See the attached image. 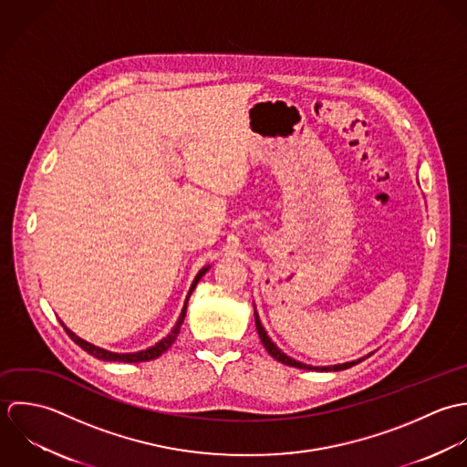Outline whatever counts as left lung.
<instances>
[{"label":"left lung","instance_id":"1","mask_svg":"<svg viewBox=\"0 0 467 467\" xmlns=\"http://www.w3.org/2000/svg\"><path fill=\"white\" fill-rule=\"evenodd\" d=\"M254 321H256V330H258V336H260V339H262V345L265 347V350L276 359V361H280L283 365H288V367H294V368H301V370H316V372H339V370H347V368H352L354 365H358V363H361V361H365V358H361V359H358V361H350V363H343V365H334V367H310V365H305V363H299V361H296V359H292V358H288L286 354H283L280 348L273 343V339L267 336V332H265V328H264V325H262V321H260V316H258V312H256V308H254ZM368 358V356H367Z\"/></svg>","mask_w":467,"mask_h":467}]
</instances>
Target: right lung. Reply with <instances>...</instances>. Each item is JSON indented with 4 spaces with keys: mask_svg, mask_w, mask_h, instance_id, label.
Returning a JSON list of instances; mask_svg holds the SVG:
<instances>
[{
    "mask_svg": "<svg viewBox=\"0 0 467 467\" xmlns=\"http://www.w3.org/2000/svg\"><path fill=\"white\" fill-rule=\"evenodd\" d=\"M209 271V265L207 267H203V269H200L198 271V275L194 276V280L191 283V288H189V292H187L186 303H184V308H182V312H181V316H179V321H177V325L171 328V332L164 337V339H161L159 343H155L153 347H150V348H146V350H140V352H133V354H117V352H109V350H104V348H100V347H95L92 343H88V341H85V339H81L79 336H76L70 328H67L65 327V323L61 321V325H63V328L67 330V334L70 336V339L76 343V345H79L85 352H88L90 356H94L97 359H100V361H119V363H144V361H151V359H157L159 356H162L173 343H175V339H177V336L181 334V327H182V323H184V317H186L187 312V301H189V296H191V292L194 290V286H196V283L202 280V276L205 275Z\"/></svg>",
    "mask_w": 467,
    "mask_h": 467,
    "instance_id": "1",
    "label": "right lung"
}]
</instances>
